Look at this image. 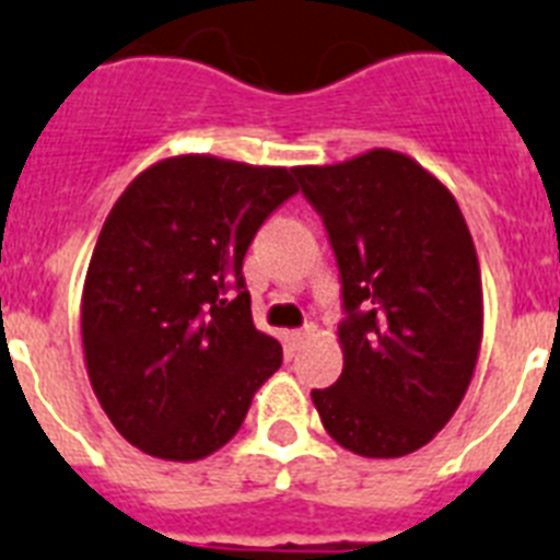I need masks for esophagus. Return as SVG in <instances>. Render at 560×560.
Wrapping results in <instances>:
<instances>
[{
  "label": "esophagus",
  "mask_w": 560,
  "mask_h": 560,
  "mask_svg": "<svg viewBox=\"0 0 560 560\" xmlns=\"http://www.w3.org/2000/svg\"><path fill=\"white\" fill-rule=\"evenodd\" d=\"M314 331H317V326H312V323H308V326H303V328H294V331H289V342H291V346H300V342H303L305 337H312Z\"/></svg>",
  "instance_id": "1"
}]
</instances>
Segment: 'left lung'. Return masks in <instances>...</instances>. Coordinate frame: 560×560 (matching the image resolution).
<instances>
[{
  "label": "left lung",
  "mask_w": 560,
  "mask_h": 560,
  "mask_svg": "<svg viewBox=\"0 0 560 560\" xmlns=\"http://www.w3.org/2000/svg\"><path fill=\"white\" fill-rule=\"evenodd\" d=\"M337 257L342 374L312 390L328 436L368 458L419 451L465 399L481 346V277L467 223L417 161L390 150L300 166Z\"/></svg>",
  "instance_id": "left-lung-1"
}]
</instances>
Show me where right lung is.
<instances>
[{
    "label": "right lung",
    "instance_id": "right-lung-1",
    "mask_svg": "<svg viewBox=\"0 0 560 560\" xmlns=\"http://www.w3.org/2000/svg\"><path fill=\"white\" fill-rule=\"evenodd\" d=\"M294 175L166 158L107 214L84 280L81 339L104 413L138 451L209 456L283 365L280 342L252 319L243 257L266 218L298 195Z\"/></svg>",
    "mask_w": 560,
    "mask_h": 560
}]
</instances>
